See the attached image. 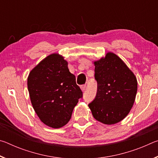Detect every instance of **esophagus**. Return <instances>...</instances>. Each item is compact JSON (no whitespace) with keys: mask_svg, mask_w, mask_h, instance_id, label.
<instances>
[{"mask_svg":"<svg viewBox=\"0 0 158 158\" xmlns=\"http://www.w3.org/2000/svg\"><path fill=\"white\" fill-rule=\"evenodd\" d=\"M80 88H81V89L82 91H84V90H85V89H86V85H81V87H80Z\"/></svg>","mask_w":158,"mask_h":158,"instance_id":"1","label":"esophagus"}]
</instances>
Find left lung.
Instances as JSON below:
<instances>
[{
    "mask_svg": "<svg viewBox=\"0 0 158 158\" xmlns=\"http://www.w3.org/2000/svg\"><path fill=\"white\" fill-rule=\"evenodd\" d=\"M94 65L98 90L89 106L97 121L106 125L116 124L124 119L132 107L137 92V78L112 52L94 61Z\"/></svg>",
    "mask_w": 158,
    "mask_h": 158,
    "instance_id": "1",
    "label": "left lung"
}]
</instances>
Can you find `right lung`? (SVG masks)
<instances>
[{
  "mask_svg": "<svg viewBox=\"0 0 158 158\" xmlns=\"http://www.w3.org/2000/svg\"><path fill=\"white\" fill-rule=\"evenodd\" d=\"M68 64L62 56L52 53L37 64L28 77L34 110L44 124L53 128L68 123L83 95Z\"/></svg>",
  "mask_w": 158,
  "mask_h": 158,
  "instance_id": "add662e5",
  "label": "right lung"
}]
</instances>
